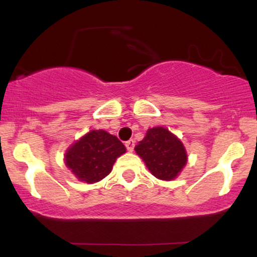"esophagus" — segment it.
<instances>
[{"instance_id": "esophagus-1", "label": "esophagus", "mask_w": 257, "mask_h": 257, "mask_svg": "<svg viewBox=\"0 0 257 257\" xmlns=\"http://www.w3.org/2000/svg\"><path fill=\"white\" fill-rule=\"evenodd\" d=\"M135 145H136V144H135V140H133V139H130L125 143V146H126V149H127L128 152H132V151L135 150Z\"/></svg>"}]
</instances>
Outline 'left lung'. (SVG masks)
Wrapping results in <instances>:
<instances>
[{
	"label": "left lung",
	"mask_w": 257,
	"mask_h": 257,
	"mask_svg": "<svg viewBox=\"0 0 257 257\" xmlns=\"http://www.w3.org/2000/svg\"><path fill=\"white\" fill-rule=\"evenodd\" d=\"M135 150L151 173L160 180H173L187 163L184 144L161 126L150 128Z\"/></svg>",
	"instance_id": "8db88e82"
}]
</instances>
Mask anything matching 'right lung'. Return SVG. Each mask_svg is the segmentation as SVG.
Masks as SVG:
<instances>
[{
	"label": "right lung",
	"instance_id": "right-lung-1",
	"mask_svg": "<svg viewBox=\"0 0 257 257\" xmlns=\"http://www.w3.org/2000/svg\"><path fill=\"white\" fill-rule=\"evenodd\" d=\"M125 152L117 137L104 130H92L69 147L65 165L80 181L93 184L110 174L114 161Z\"/></svg>",
	"mask_w": 257,
	"mask_h": 257
}]
</instances>
